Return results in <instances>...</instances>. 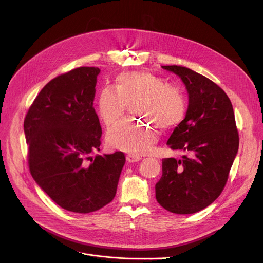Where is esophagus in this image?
I'll use <instances>...</instances> for the list:
<instances>
[{
    "instance_id": "34e87169",
    "label": "esophagus",
    "mask_w": 263,
    "mask_h": 263,
    "mask_svg": "<svg viewBox=\"0 0 263 263\" xmlns=\"http://www.w3.org/2000/svg\"><path fill=\"white\" fill-rule=\"evenodd\" d=\"M126 159L128 162H136V161H139L141 159V157L139 155H135V154H128Z\"/></svg>"
}]
</instances>
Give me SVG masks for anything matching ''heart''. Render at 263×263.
I'll return each mask as SVG.
<instances>
[{
    "instance_id": "heart-1",
    "label": "heart",
    "mask_w": 263,
    "mask_h": 263,
    "mask_svg": "<svg viewBox=\"0 0 263 263\" xmlns=\"http://www.w3.org/2000/svg\"><path fill=\"white\" fill-rule=\"evenodd\" d=\"M117 88L103 87L97 101L100 120L110 126L123 118L128 105L134 114L148 119L142 123L122 121L112 126L106 135L107 143L122 151L143 154L151 151L158 139L155 123L161 129L178 126L186 116V100L182 90L146 70L126 71L116 79Z\"/></svg>"
}]
</instances>
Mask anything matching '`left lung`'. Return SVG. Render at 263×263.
<instances>
[{"label":"left lung","instance_id":"left-lung-1","mask_svg":"<svg viewBox=\"0 0 263 263\" xmlns=\"http://www.w3.org/2000/svg\"><path fill=\"white\" fill-rule=\"evenodd\" d=\"M162 67L178 74L189 92L185 119L166 142L189 156L162 159L156 200L170 212L191 214L206 208L221 194L238 151L239 136L231 101L217 84L191 68Z\"/></svg>","mask_w":263,"mask_h":263}]
</instances>
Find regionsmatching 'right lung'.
I'll return each mask as SVG.
<instances>
[{"mask_svg":"<svg viewBox=\"0 0 263 263\" xmlns=\"http://www.w3.org/2000/svg\"><path fill=\"white\" fill-rule=\"evenodd\" d=\"M98 67L73 68L37 95L24 121L30 173L60 207L89 213L117 194L126 162L123 152L100 151L102 128L93 108Z\"/></svg>","mask_w":263,"mask_h":263,"instance_id":"add662e5","label":"right lung"}]
</instances>
